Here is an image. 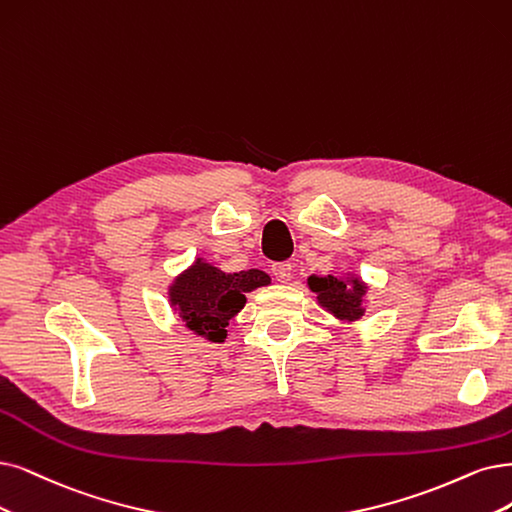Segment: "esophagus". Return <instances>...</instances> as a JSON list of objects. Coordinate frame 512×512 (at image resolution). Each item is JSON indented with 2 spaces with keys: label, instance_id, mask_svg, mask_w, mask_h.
<instances>
[{
  "label": "esophagus",
  "instance_id": "1",
  "mask_svg": "<svg viewBox=\"0 0 512 512\" xmlns=\"http://www.w3.org/2000/svg\"><path fill=\"white\" fill-rule=\"evenodd\" d=\"M291 272H293V266L289 261H282V263H274L272 266V274L278 282H287L291 278Z\"/></svg>",
  "mask_w": 512,
  "mask_h": 512
}]
</instances>
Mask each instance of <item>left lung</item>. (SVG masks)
I'll use <instances>...</instances> for the list:
<instances>
[{
  "mask_svg": "<svg viewBox=\"0 0 512 512\" xmlns=\"http://www.w3.org/2000/svg\"><path fill=\"white\" fill-rule=\"evenodd\" d=\"M310 291L316 293L318 304L329 314L344 323H354V320L365 314L363 297L367 293V285L356 276L339 278V276H310L308 278Z\"/></svg>",
  "mask_w": 512,
  "mask_h": 512,
  "instance_id": "left-lung-1",
  "label": "left lung"
}]
</instances>
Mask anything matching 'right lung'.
<instances>
[{
  "instance_id": "1",
  "label": "right lung",
  "mask_w": 512,
  "mask_h": 512,
  "mask_svg": "<svg viewBox=\"0 0 512 512\" xmlns=\"http://www.w3.org/2000/svg\"><path fill=\"white\" fill-rule=\"evenodd\" d=\"M270 276L261 270L227 274L211 263L196 259L168 287V301L189 331L208 342H223L230 320L244 308L246 293L268 287Z\"/></svg>"
}]
</instances>
